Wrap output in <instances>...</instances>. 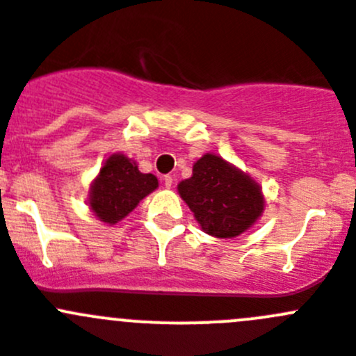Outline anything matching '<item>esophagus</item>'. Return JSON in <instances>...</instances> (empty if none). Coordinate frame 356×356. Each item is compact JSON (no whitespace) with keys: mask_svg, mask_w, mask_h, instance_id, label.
I'll list each match as a JSON object with an SVG mask.
<instances>
[{"mask_svg":"<svg viewBox=\"0 0 356 356\" xmlns=\"http://www.w3.org/2000/svg\"><path fill=\"white\" fill-rule=\"evenodd\" d=\"M163 184H165V188L170 189L172 184H174V177H172V175H165V177H163Z\"/></svg>","mask_w":356,"mask_h":356,"instance_id":"esophagus-1","label":"esophagus"}]
</instances>
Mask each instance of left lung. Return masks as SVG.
Returning <instances> with one entry per match:
<instances>
[{
    "instance_id": "1",
    "label": "left lung",
    "mask_w": 356,
    "mask_h": 356,
    "mask_svg": "<svg viewBox=\"0 0 356 356\" xmlns=\"http://www.w3.org/2000/svg\"><path fill=\"white\" fill-rule=\"evenodd\" d=\"M177 191L202 230L218 238L238 237L265 211L261 186L214 152L195 161L193 174L179 182Z\"/></svg>"
}]
</instances>
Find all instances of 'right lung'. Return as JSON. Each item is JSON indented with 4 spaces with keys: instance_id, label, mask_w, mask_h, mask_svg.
I'll use <instances>...</instances> for the list:
<instances>
[{
    "instance_id": "1",
    "label": "right lung",
    "mask_w": 356,
    "mask_h": 356,
    "mask_svg": "<svg viewBox=\"0 0 356 356\" xmlns=\"http://www.w3.org/2000/svg\"><path fill=\"white\" fill-rule=\"evenodd\" d=\"M156 188V175L142 174L135 159L114 152L102 163L98 175L92 179L88 204L102 223L115 225Z\"/></svg>"
}]
</instances>
